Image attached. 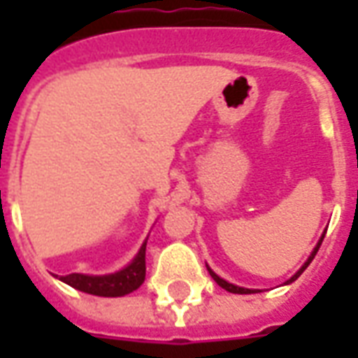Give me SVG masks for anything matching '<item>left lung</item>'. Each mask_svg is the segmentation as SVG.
I'll list each match as a JSON object with an SVG mask.
<instances>
[{
	"label": "left lung",
	"mask_w": 358,
	"mask_h": 358,
	"mask_svg": "<svg viewBox=\"0 0 358 358\" xmlns=\"http://www.w3.org/2000/svg\"><path fill=\"white\" fill-rule=\"evenodd\" d=\"M324 234H326V232H324ZM322 240H324V236H322V238H320V241L316 243V248L313 249V253H310V257H308V259H307V263L303 264V266H301V268L297 270V272H295V274H293V276L289 278V280H287L285 284H292V282H295V280H297V278H299L301 274H303V270L307 268L308 264H310V261L315 259L316 251H318V248H320V243H322ZM207 268H209V266H207ZM209 274H210V276H213V280H215V282H217V284L220 285V287H222V289H226V292H230V293H255V289H248V287H240V285H234V284H230V282H226V280H222V278H220V276H217V274H215V272H213V270H210V268H209Z\"/></svg>",
	"instance_id": "1"
}]
</instances>
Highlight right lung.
I'll return each mask as SVG.
<instances>
[{"mask_svg": "<svg viewBox=\"0 0 358 358\" xmlns=\"http://www.w3.org/2000/svg\"><path fill=\"white\" fill-rule=\"evenodd\" d=\"M145 245L148 241H143V245L138 251V255L134 257L132 263L115 274H105V276L69 274V276H61L59 280L73 285L74 289H80L90 295H99V297H120L126 293H132L145 280Z\"/></svg>", "mask_w": 358, "mask_h": 358, "instance_id": "add662e5", "label": "right lung"}]
</instances>
